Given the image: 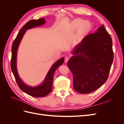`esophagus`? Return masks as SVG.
<instances>
[{"instance_id": "34e87169", "label": "esophagus", "mask_w": 124, "mask_h": 124, "mask_svg": "<svg viewBox=\"0 0 124 124\" xmlns=\"http://www.w3.org/2000/svg\"><path fill=\"white\" fill-rule=\"evenodd\" d=\"M69 59V57L68 56H66L65 58V62H67L68 61V60Z\"/></svg>"}]
</instances>
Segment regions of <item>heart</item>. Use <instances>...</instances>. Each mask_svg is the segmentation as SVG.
<instances>
[{"label":"heart","mask_w":124,"mask_h":124,"mask_svg":"<svg viewBox=\"0 0 124 124\" xmlns=\"http://www.w3.org/2000/svg\"><path fill=\"white\" fill-rule=\"evenodd\" d=\"M71 27L74 31L78 29V32L81 36H84L89 32L91 25L88 21H83L81 19H76L71 23Z\"/></svg>","instance_id":"b5f03b06"}]
</instances>
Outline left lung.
Returning a JSON list of instances; mask_svg holds the SVG:
<instances>
[{
	"mask_svg": "<svg viewBox=\"0 0 124 124\" xmlns=\"http://www.w3.org/2000/svg\"><path fill=\"white\" fill-rule=\"evenodd\" d=\"M67 63L73 76V87L81 93H89L107 80L113 61L111 36L102 25L75 46Z\"/></svg>",
	"mask_w": 124,
	"mask_h": 124,
	"instance_id": "1",
	"label": "left lung"
}]
</instances>
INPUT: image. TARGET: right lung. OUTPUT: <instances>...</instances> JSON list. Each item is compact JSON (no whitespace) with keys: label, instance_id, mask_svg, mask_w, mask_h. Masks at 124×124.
<instances>
[{"label":"right lung","instance_id":"add662e5","mask_svg":"<svg viewBox=\"0 0 124 124\" xmlns=\"http://www.w3.org/2000/svg\"><path fill=\"white\" fill-rule=\"evenodd\" d=\"M45 24V18H41L38 20H32L28 22L18 32L16 39L13 41L11 48L12 57L11 61V68L18 87L26 93L34 97H43L51 92L54 73L58 67L62 65L65 60L64 57H62L55 62L48 70L43 81L39 85L35 86H29L26 84L20 78L17 71L16 61L17 50L21 41L27 30L43 25Z\"/></svg>","mask_w":124,"mask_h":124}]
</instances>
